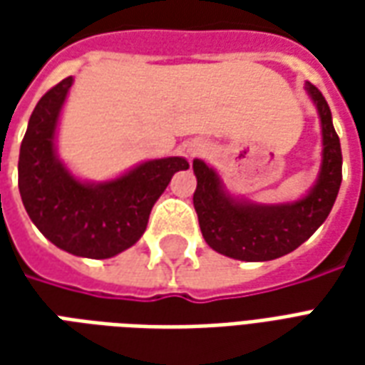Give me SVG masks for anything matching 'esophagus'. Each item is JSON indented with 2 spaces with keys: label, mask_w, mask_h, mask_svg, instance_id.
I'll list each match as a JSON object with an SVG mask.
<instances>
[{
  "label": "esophagus",
  "mask_w": 365,
  "mask_h": 365,
  "mask_svg": "<svg viewBox=\"0 0 365 365\" xmlns=\"http://www.w3.org/2000/svg\"><path fill=\"white\" fill-rule=\"evenodd\" d=\"M190 152L191 154H195V148H190Z\"/></svg>",
  "instance_id": "34e87169"
}]
</instances>
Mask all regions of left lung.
<instances>
[{
    "label": "left lung",
    "instance_id": "obj_1",
    "mask_svg": "<svg viewBox=\"0 0 365 365\" xmlns=\"http://www.w3.org/2000/svg\"><path fill=\"white\" fill-rule=\"evenodd\" d=\"M322 128V164L317 183L303 199L279 205H256L225 190L221 178L203 160H193L197 187L193 207L205 242L215 252L242 262H268L293 252L327 221L342 182V150L327 99L313 83L305 86Z\"/></svg>",
    "mask_w": 365,
    "mask_h": 365
}]
</instances>
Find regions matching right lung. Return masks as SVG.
Listing matches in <instances>:
<instances>
[{
	"label": "right lung",
	"mask_w": 365,
	"mask_h": 365,
	"mask_svg": "<svg viewBox=\"0 0 365 365\" xmlns=\"http://www.w3.org/2000/svg\"><path fill=\"white\" fill-rule=\"evenodd\" d=\"M72 76L36 103L19 152V191L31 221L62 250L105 260L143 237L154 203L190 162L170 156L143 162L103 183L80 182L56 156L54 136Z\"/></svg>",
	"instance_id": "obj_1"
}]
</instances>
